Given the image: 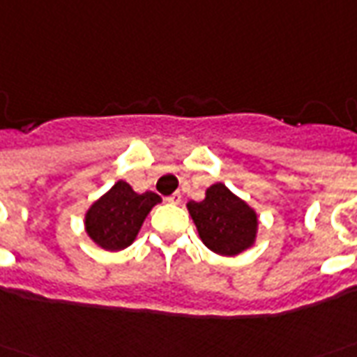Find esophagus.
Returning <instances> with one entry per match:
<instances>
[{"label": "esophagus", "mask_w": 357, "mask_h": 357, "mask_svg": "<svg viewBox=\"0 0 357 357\" xmlns=\"http://www.w3.org/2000/svg\"><path fill=\"white\" fill-rule=\"evenodd\" d=\"M166 201H168V203H172V204H179V203H181V195H179V193H174V195L168 197Z\"/></svg>", "instance_id": "obj_1"}]
</instances>
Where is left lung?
<instances>
[{
  "label": "left lung",
  "mask_w": 357,
  "mask_h": 357,
  "mask_svg": "<svg viewBox=\"0 0 357 357\" xmlns=\"http://www.w3.org/2000/svg\"><path fill=\"white\" fill-rule=\"evenodd\" d=\"M187 211L195 222L199 238L218 255H239L255 243L257 213L224 183L208 187L201 203L189 201Z\"/></svg>",
  "instance_id": "8db88e82"
}]
</instances>
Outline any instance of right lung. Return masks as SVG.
I'll list each match as a JSON object with an SVG mask.
<instances>
[{
	"mask_svg": "<svg viewBox=\"0 0 357 357\" xmlns=\"http://www.w3.org/2000/svg\"><path fill=\"white\" fill-rule=\"evenodd\" d=\"M158 203L160 197L156 193H135L127 181L119 179L108 193L91 204L84 214V230L102 249H126L135 241L146 214Z\"/></svg>",
	"mask_w": 357,
	"mask_h": 357,
	"instance_id": "obj_1",
	"label": "right lung"
}]
</instances>
